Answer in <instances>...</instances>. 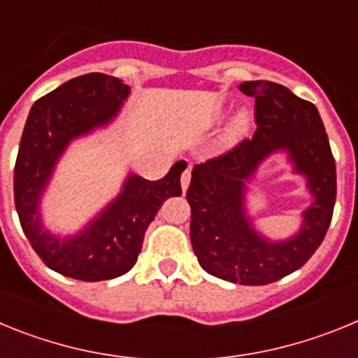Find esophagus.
Here are the masks:
<instances>
[{
    "label": "esophagus",
    "instance_id": "esophagus-1",
    "mask_svg": "<svg viewBox=\"0 0 358 358\" xmlns=\"http://www.w3.org/2000/svg\"><path fill=\"white\" fill-rule=\"evenodd\" d=\"M189 179H192V169H189V166H186L185 172H182V176H181V188H182V192H186V189H188Z\"/></svg>",
    "mask_w": 358,
    "mask_h": 358
}]
</instances>
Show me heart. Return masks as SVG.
I'll list each match as a JSON object with an SVG mask.
<instances>
[{
    "label": "heart",
    "instance_id": "heart-1",
    "mask_svg": "<svg viewBox=\"0 0 358 358\" xmlns=\"http://www.w3.org/2000/svg\"><path fill=\"white\" fill-rule=\"evenodd\" d=\"M248 125H249L248 118H245V116H240V118L235 122V125H233V132H235L236 136L243 134V132L248 131Z\"/></svg>",
    "mask_w": 358,
    "mask_h": 358
}]
</instances>
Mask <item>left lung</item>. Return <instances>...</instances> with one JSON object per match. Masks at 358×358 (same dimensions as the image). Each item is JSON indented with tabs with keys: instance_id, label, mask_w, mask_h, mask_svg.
I'll list each match as a JSON object with an SVG mask.
<instances>
[{
	"instance_id": "1",
	"label": "left lung",
	"mask_w": 358,
	"mask_h": 358,
	"mask_svg": "<svg viewBox=\"0 0 358 358\" xmlns=\"http://www.w3.org/2000/svg\"><path fill=\"white\" fill-rule=\"evenodd\" d=\"M240 91L255 96L256 132L220 156L195 164L186 192L192 208L189 238L208 274L240 285H267L303 267L317 251L334 215L337 173L314 103L268 80L243 82ZM278 150L289 152L316 201L303 212L302 231L294 239L268 243L252 229L243 197L245 181Z\"/></svg>"
}]
</instances>
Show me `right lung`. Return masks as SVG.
Wrapping results in <instances>:
<instances>
[{"instance_id": "1", "label": "right lung", "mask_w": 358, "mask_h": 358, "mask_svg": "<svg viewBox=\"0 0 358 358\" xmlns=\"http://www.w3.org/2000/svg\"><path fill=\"white\" fill-rule=\"evenodd\" d=\"M131 87L103 73L71 78L39 98L30 109L14 169L19 222L41 260L62 276L80 281L113 280L134 267L161 204L181 195L185 161L159 181L129 176L122 194L77 236L57 238L43 229L39 197L69 141L118 115Z\"/></svg>"}]
</instances>
